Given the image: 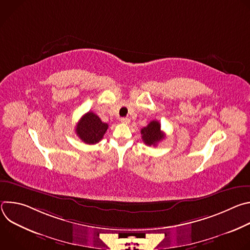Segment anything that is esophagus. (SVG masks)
Masks as SVG:
<instances>
[{"label": "esophagus", "instance_id": "1", "mask_svg": "<svg viewBox=\"0 0 250 250\" xmlns=\"http://www.w3.org/2000/svg\"><path fill=\"white\" fill-rule=\"evenodd\" d=\"M121 123L122 124H125V125H127V124H129V122H130V120L128 119V118H121Z\"/></svg>", "mask_w": 250, "mask_h": 250}]
</instances>
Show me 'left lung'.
<instances>
[{"mask_svg": "<svg viewBox=\"0 0 250 250\" xmlns=\"http://www.w3.org/2000/svg\"><path fill=\"white\" fill-rule=\"evenodd\" d=\"M161 125L159 122L152 121L150 122L146 126L141 128V138L142 141L145 142L146 146H157L159 141H161L164 138V133L161 131Z\"/></svg>", "mask_w": 250, "mask_h": 250, "instance_id": "left-lung-1", "label": "left lung"}]
</instances>
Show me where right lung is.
Masks as SVG:
<instances>
[{"mask_svg": "<svg viewBox=\"0 0 250 250\" xmlns=\"http://www.w3.org/2000/svg\"><path fill=\"white\" fill-rule=\"evenodd\" d=\"M108 124L103 123L101 119L93 112L85 114L78 122L75 131L79 138L87 145H96L103 139L108 129Z\"/></svg>", "mask_w": 250, "mask_h": 250, "instance_id": "right-lung-1", "label": "right lung"}]
</instances>
